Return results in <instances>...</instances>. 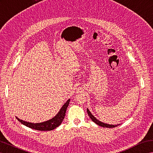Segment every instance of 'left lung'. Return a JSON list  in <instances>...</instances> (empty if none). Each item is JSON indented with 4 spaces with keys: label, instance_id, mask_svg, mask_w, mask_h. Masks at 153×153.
Masks as SVG:
<instances>
[{
    "label": "left lung",
    "instance_id": "8db88e82",
    "mask_svg": "<svg viewBox=\"0 0 153 153\" xmlns=\"http://www.w3.org/2000/svg\"><path fill=\"white\" fill-rule=\"evenodd\" d=\"M87 113L88 114L89 116V117H91V119L95 123H96L97 125H98L99 126H101V127H107V128H113V127H117L118 126V125H120V124H117V125H109V124H107V123H103L101 122V121H100V120H97L96 117L94 116L92 113L89 111L88 109L87 108Z\"/></svg>",
    "mask_w": 153,
    "mask_h": 153
}]
</instances>
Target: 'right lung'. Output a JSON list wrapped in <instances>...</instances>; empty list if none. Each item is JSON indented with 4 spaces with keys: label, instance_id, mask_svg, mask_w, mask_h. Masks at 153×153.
Instances as JSON below:
<instances>
[{
    "label": "right lung",
    "instance_id": "1",
    "mask_svg": "<svg viewBox=\"0 0 153 153\" xmlns=\"http://www.w3.org/2000/svg\"><path fill=\"white\" fill-rule=\"evenodd\" d=\"M70 100H68L67 101L62 105V107L60 109L59 112L56 114V116H54L53 118L50 119L48 121H44V122L42 123H30V122H27V121H23L22 120L19 119L17 117L16 118L17 120H19L20 122L25 125V126L30 127L32 129H36V130L38 131H52L53 129L56 128L58 126L61 124L62 121H63L65 116V113L66 111V109L69 105Z\"/></svg>",
    "mask_w": 153,
    "mask_h": 153
}]
</instances>
